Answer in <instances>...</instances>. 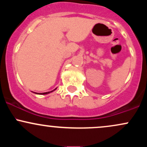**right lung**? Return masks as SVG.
<instances>
[{
    "label": "right lung",
    "instance_id": "obj_1",
    "mask_svg": "<svg viewBox=\"0 0 147 147\" xmlns=\"http://www.w3.org/2000/svg\"><path fill=\"white\" fill-rule=\"evenodd\" d=\"M56 89V88H55ZM52 91L53 90H52V91H50V92H43V93H36V94H40V95H46V94H48V93H50V92H52ZM35 93H36V92H35Z\"/></svg>",
    "mask_w": 147,
    "mask_h": 147
}]
</instances>
